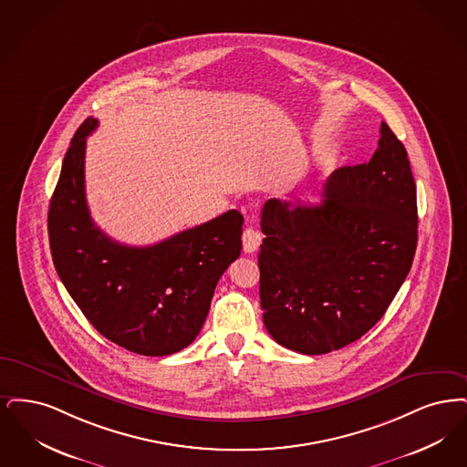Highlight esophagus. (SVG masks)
I'll use <instances>...</instances> for the list:
<instances>
[{
    "instance_id": "34e87169",
    "label": "esophagus",
    "mask_w": 467,
    "mask_h": 467,
    "mask_svg": "<svg viewBox=\"0 0 467 467\" xmlns=\"http://www.w3.org/2000/svg\"><path fill=\"white\" fill-rule=\"evenodd\" d=\"M260 244H262V234L253 226L245 228L243 235L244 251L245 253H254L260 247Z\"/></svg>"
}]
</instances>
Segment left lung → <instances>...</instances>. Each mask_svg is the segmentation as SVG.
I'll list each match as a JSON object with an SVG mask.
<instances>
[{
	"mask_svg": "<svg viewBox=\"0 0 467 467\" xmlns=\"http://www.w3.org/2000/svg\"><path fill=\"white\" fill-rule=\"evenodd\" d=\"M417 223L408 153L386 122L369 162L337 169L323 202L270 199L262 211L258 265L272 338L308 356L361 338L405 283Z\"/></svg>",
	"mask_w": 467,
	"mask_h": 467,
	"instance_id": "8db88e82",
	"label": "left lung"
}]
</instances>
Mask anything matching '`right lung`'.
<instances>
[{
  "instance_id": "right-lung-1",
  "label": "right lung",
  "mask_w": 467,
  "mask_h": 467,
  "mask_svg": "<svg viewBox=\"0 0 467 467\" xmlns=\"http://www.w3.org/2000/svg\"><path fill=\"white\" fill-rule=\"evenodd\" d=\"M98 120L73 136L48 207L50 253L62 285L102 337L141 356L192 344L216 285L243 249L237 209L144 247L109 239L85 199V146Z\"/></svg>"
}]
</instances>
